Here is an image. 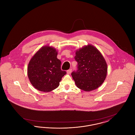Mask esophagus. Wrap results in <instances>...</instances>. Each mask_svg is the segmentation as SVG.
Wrapping results in <instances>:
<instances>
[{
    "mask_svg": "<svg viewBox=\"0 0 135 135\" xmlns=\"http://www.w3.org/2000/svg\"><path fill=\"white\" fill-rule=\"evenodd\" d=\"M71 72H72V69H69V70H68L67 71V74H70L71 73Z\"/></svg>",
    "mask_w": 135,
    "mask_h": 135,
    "instance_id": "1",
    "label": "esophagus"
}]
</instances>
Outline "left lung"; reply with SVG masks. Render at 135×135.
<instances>
[{"label":"left lung","mask_w":135,"mask_h":135,"mask_svg":"<svg viewBox=\"0 0 135 135\" xmlns=\"http://www.w3.org/2000/svg\"><path fill=\"white\" fill-rule=\"evenodd\" d=\"M75 55L78 70L71 75L76 86L85 91L96 90L104 83L107 74V65L103 55L90 44L76 50Z\"/></svg>","instance_id":"1"}]
</instances>
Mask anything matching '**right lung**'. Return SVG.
<instances>
[{"label":"right lung","instance_id":"right-lung-1","mask_svg":"<svg viewBox=\"0 0 135 135\" xmlns=\"http://www.w3.org/2000/svg\"><path fill=\"white\" fill-rule=\"evenodd\" d=\"M58 51L49 45L41 47L30 59L27 75L32 85L41 91L50 92L57 88L66 72L61 69Z\"/></svg>","mask_w":135,"mask_h":135}]
</instances>
